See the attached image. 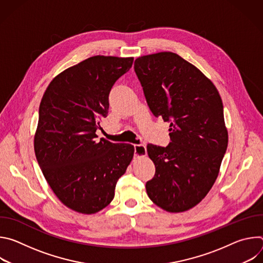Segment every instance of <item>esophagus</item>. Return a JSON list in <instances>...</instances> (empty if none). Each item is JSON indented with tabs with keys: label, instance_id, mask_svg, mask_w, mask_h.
<instances>
[{
	"label": "esophagus",
	"instance_id": "1",
	"mask_svg": "<svg viewBox=\"0 0 263 263\" xmlns=\"http://www.w3.org/2000/svg\"><path fill=\"white\" fill-rule=\"evenodd\" d=\"M146 154V147L144 144H134V155L136 157H142Z\"/></svg>",
	"mask_w": 263,
	"mask_h": 263
}]
</instances>
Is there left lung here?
<instances>
[{"mask_svg": "<svg viewBox=\"0 0 263 263\" xmlns=\"http://www.w3.org/2000/svg\"><path fill=\"white\" fill-rule=\"evenodd\" d=\"M134 69L152 114L171 122L172 142L146 146L156 168L146 194L167 212L190 210L211 190L227 149L220 96L198 67L172 52L140 56Z\"/></svg>", "mask_w": 263, "mask_h": 263, "instance_id": "left-lung-1", "label": "left lung"}]
</instances>
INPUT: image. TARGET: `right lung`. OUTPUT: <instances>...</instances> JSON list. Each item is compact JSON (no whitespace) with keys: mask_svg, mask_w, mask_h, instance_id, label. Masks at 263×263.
<instances>
[{"mask_svg":"<svg viewBox=\"0 0 263 263\" xmlns=\"http://www.w3.org/2000/svg\"><path fill=\"white\" fill-rule=\"evenodd\" d=\"M132 63L133 57H89L58 73L43 96L35 156L55 196L76 212L108 206L133 159L132 144L96 140L111 87Z\"/></svg>","mask_w":263,"mask_h":263,"instance_id":"add662e5","label":"right lung"}]
</instances>
